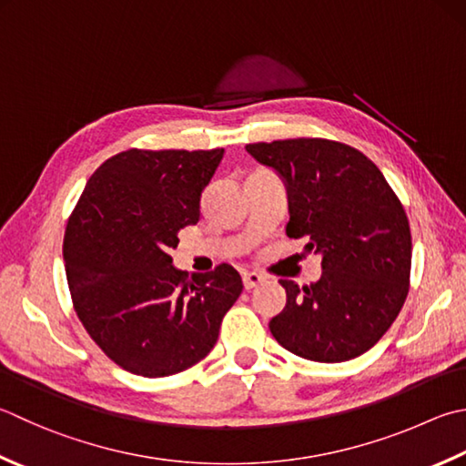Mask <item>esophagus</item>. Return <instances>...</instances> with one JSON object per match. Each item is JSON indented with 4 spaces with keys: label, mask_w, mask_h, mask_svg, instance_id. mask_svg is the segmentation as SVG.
Returning <instances> with one entry per match:
<instances>
[{
    "label": "esophagus",
    "mask_w": 466,
    "mask_h": 466,
    "mask_svg": "<svg viewBox=\"0 0 466 466\" xmlns=\"http://www.w3.org/2000/svg\"><path fill=\"white\" fill-rule=\"evenodd\" d=\"M261 282H263V276L258 274V271H245V274H243V286H245V289L258 288Z\"/></svg>",
    "instance_id": "obj_1"
}]
</instances>
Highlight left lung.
Listing matches in <instances>:
<instances>
[{
	"label": "left lung",
	"mask_w": 466,
	"mask_h": 466,
	"mask_svg": "<svg viewBox=\"0 0 466 466\" xmlns=\"http://www.w3.org/2000/svg\"><path fill=\"white\" fill-rule=\"evenodd\" d=\"M245 150L284 182L288 237H306V249L322 258L319 282L300 289L279 279L288 300L269 320L271 335L319 363L363 355L408 296L411 235L396 192L370 157L330 139H279Z\"/></svg>",
	"instance_id": "1"
}]
</instances>
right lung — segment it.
Returning a JSON list of instances; mask_svg holds the SVG:
<instances>
[{
    "label": "right lung",
    "mask_w": 466,
    "mask_h": 466,
    "mask_svg": "<svg viewBox=\"0 0 466 466\" xmlns=\"http://www.w3.org/2000/svg\"><path fill=\"white\" fill-rule=\"evenodd\" d=\"M225 150H127L86 182L68 218L65 268L75 310L111 361L166 377L205 359L239 298V271L172 266L182 227L200 217V195Z\"/></svg>",
    "instance_id": "right-lung-1"
}]
</instances>
